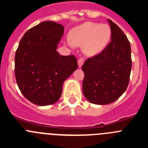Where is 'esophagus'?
Masks as SVG:
<instances>
[{
  "label": "esophagus",
  "mask_w": 148,
  "mask_h": 148,
  "mask_svg": "<svg viewBox=\"0 0 148 148\" xmlns=\"http://www.w3.org/2000/svg\"><path fill=\"white\" fill-rule=\"evenodd\" d=\"M84 62V59L82 58H79V59L78 60V67L81 68L82 66V65H83Z\"/></svg>",
  "instance_id": "esophagus-1"
}]
</instances>
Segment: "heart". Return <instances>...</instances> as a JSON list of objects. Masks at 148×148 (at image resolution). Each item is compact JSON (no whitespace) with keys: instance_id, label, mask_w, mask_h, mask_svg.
Here are the masks:
<instances>
[{"instance_id":"obj_1","label":"heart","mask_w":148,"mask_h":148,"mask_svg":"<svg viewBox=\"0 0 148 148\" xmlns=\"http://www.w3.org/2000/svg\"><path fill=\"white\" fill-rule=\"evenodd\" d=\"M111 29L108 24L85 22L70 32V45L83 47L84 54L89 56L100 53L109 43Z\"/></svg>"}]
</instances>
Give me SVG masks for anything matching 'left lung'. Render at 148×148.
Segmentation results:
<instances>
[{
    "label": "left lung",
    "mask_w": 148,
    "mask_h": 148,
    "mask_svg": "<svg viewBox=\"0 0 148 148\" xmlns=\"http://www.w3.org/2000/svg\"><path fill=\"white\" fill-rule=\"evenodd\" d=\"M111 41L99 55L86 60L82 90L86 99L95 104L113 103L125 92L132 67L131 48L122 30L108 19Z\"/></svg>",
    "instance_id": "left-lung-1"
}]
</instances>
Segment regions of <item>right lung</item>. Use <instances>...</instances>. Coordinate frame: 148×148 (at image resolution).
<instances>
[{"label": "right lung", "instance_id": "right-lung-1", "mask_svg": "<svg viewBox=\"0 0 148 148\" xmlns=\"http://www.w3.org/2000/svg\"><path fill=\"white\" fill-rule=\"evenodd\" d=\"M64 26L44 21L23 35L15 57V75L23 96L39 106L50 105L61 97L63 84L78 68L73 55L56 51Z\"/></svg>", "mask_w": 148, "mask_h": 148}]
</instances>
